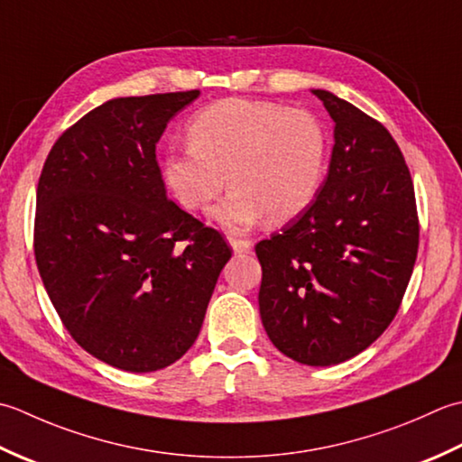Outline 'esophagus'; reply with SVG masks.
I'll return each mask as SVG.
<instances>
[{"label":"esophagus","instance_id":"obj_1","mask_svg":"<svg viewBox=\"0 0 462 462\" xmlns=\"http://www.w3.org/2000/svg\"><path fill=\"white\" fill-rule=\"evenodd\" d=\"M229 245H231L235 253H249V251H251V243L245 241V239L229 237Z\"/></svg>","mask_w":462,"mask_h":462}]
</instances>
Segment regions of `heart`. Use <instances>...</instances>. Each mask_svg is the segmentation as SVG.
<instances>
[{"mask_svg": "<svg viewBox=\"0 0 462 462\" xmlns=\"http://www.w3.org/2000/svg\"><path fill=\"white\" fill-rule=\"evenodd\" d=\"M189 147L163 157V181L189 211H205L231 191L213 219L243 231L267 213L285 223L303 213L323 187L328 135L313 111L275 101L223 99L187 125Z\"/></svg>", "mask_w": 462, "mask_h": 462, "instance_id": "1", "label": "heart"}]
</instances>
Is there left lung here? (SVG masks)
I'll use <instances>...</instances> for the list:
<instances>
[{
    "label": "left lung",
    "instance_id": "8db88e82",
    "mask_svg": "<svg viewBox=\"0 0 462 462\" xmlns=\"http://www.w3.org/2000/svg\"><path fill=\"white\" fill-rule=\"evenodd\" d=\"M335 121L321 191L259 241V310L277 349L310 366L365 351L397 315L419 251L415 187L381 121L313 89Z\"/></svg>",
    "mask_w": 462,
    "mask_h": 462
}]
</instances>
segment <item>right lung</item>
I'll return each mask as SVG.
<instances>
[{"label":"right lung","mask_w":462,"mask_h":462,"mask_svg":"<svg viewBox=\"0 0 462 462\" xmlns=\"http://www.w3.org/2000/svg\"><path fill=\"white\" fill-rule=\"evenodd\" d=\"M199 89L117 97L65 129L37 183L33 253L81 349L152 373L189 351L231 257L223 235L167 197L159 137Z\"/></svg>","instance_id":"add662e5"}]
</instances>
